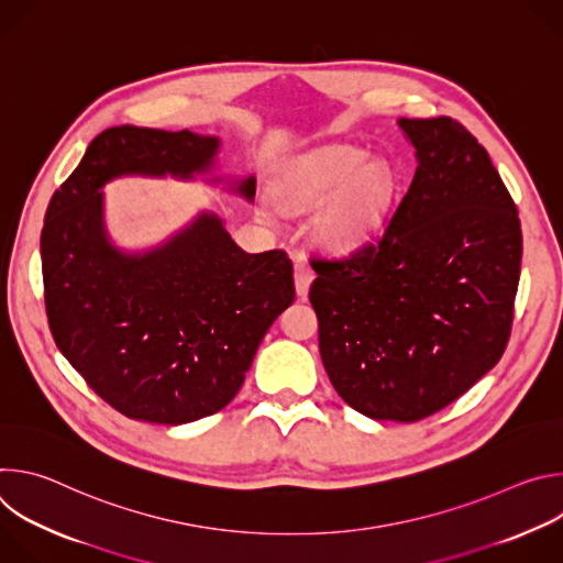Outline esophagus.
Instances as JSON below:
<instances>
[{"mask_svg": "<svg viewBox=\"0 0 563 563\" xmlns=\"http://www.w3.org/2000/svg\"><path fill=\"white\" fill-rule=\"evenodd\" d=\"M311 280H313V272H311L307 265L296 263V267H294V283H296V294H298L300 298L307 296Z\"/></svg>", "mask_w": 563, "mask_h": 563, "instance_id": "34e87169", "label": "esophagus"}]
</instances>
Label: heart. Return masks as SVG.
<instances>
[{
  "label": "heart",
  "mask_w": 563,
  "mask_h": 563,
  "mask_svg": "<svg viewBox=\"0 0 563 563\" xmlns=\"http://www.w3.org/2000/svg\"><path fill=\"white\" fill-rule=\"evenodd\" d=\"M367 153L354 146H328L302 155L276 178L274 191L294 211L320 209L316 231L334 252L361 247L380 222L394 178L385 163L365 165Z\"/></svg>",
  "instance_id": "obj_1"
}]
</instances>
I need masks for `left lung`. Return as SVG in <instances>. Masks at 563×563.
<instances>
[{"label":"left lung","instance_id":"obj_1","mask_svg":"<svg viewBox=\"0 0 563 563\" xmlns=\"http://www.w3.org/2000/svg\"><path fill=\"white\" fill-rule=\"evenodd\" d=\"M417 172L374 243L311 258L318 347L341 398L376 421H421L506 352L521 222L488 151L452 118L398 120Z\"/></svg>","mask_w":563,"mask_h":563}]
</instances>
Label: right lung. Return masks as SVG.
<instances>
[{"mask_svg":"<svg viewBox=\"0 0 563 563\" xmlns=\"http://www.w3.org/2000/svg\"><path fill=\"white\" fill-rule=\"evenodd\" d=\"M218 137L113 126L53 194L42 229L48 328L66 361L120 415L163 426L220 412L291 305L283 250L247 254L213 213L142 256L109 245L102 194L124 174L183 176L211 167ZM254 196V180L238 187Z\"/></svg>","mask_w":563,"mask_h":563,"instance_id":"right-lung-1","label":"right lung"}]
</instances>
